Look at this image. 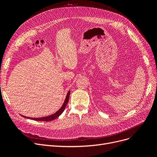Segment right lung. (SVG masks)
I'll return each mask as SVG.
<instances>
[{
	"label": "right lung",
	"instance_id": "add662e5",
	"mask_svg": "<svg viewBox=\"0 0 157 157\" xmlns=\"http://www.w3.org/2000/svg\"><path fill=\"white\" fill-rule=\"evenodd\" d=\"M70 93H71V91L69 90V91L68 92L67 95H66V97H65V101L63 104V105H62L61 108L58 110L56 113H55L54 114H51V115H49V116H46V117H40V118H31V117H25V116H23V115H21V116L24 118H28V119H31V120H36V121H52L53 120H55L56 118H57L58 117H59L60 115L63 112V111L65 110V107L66 105H67V103H68V101H69V96H70Z\"/></svg>",
	"mask_w": 157,
	"mask_h": 157
}]
</instances>
